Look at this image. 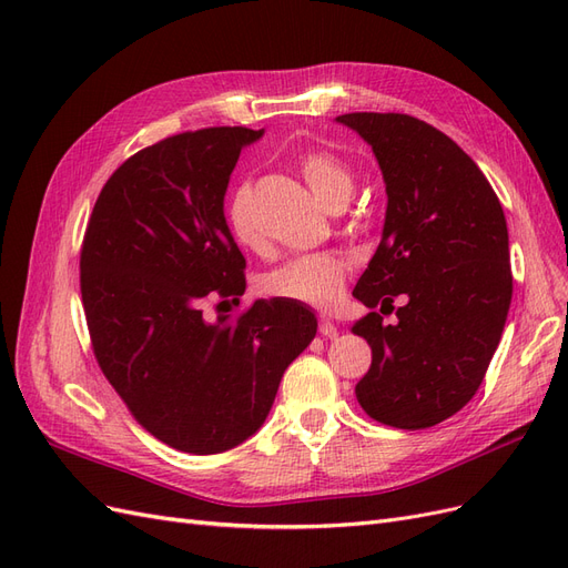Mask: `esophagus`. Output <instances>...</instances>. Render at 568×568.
<instances>
[{"mask_svg":"<svg viewBox=\"0 0 568 568\" xmlns=\"http://www.w3.org/2000/svg\"><path fill=\"white\" fill-rule=\"evenodd\" d=\"M320 334L326 336V338H334L338 334V326L334 324L332 317H326V315L320 317Z\"/></svg>","mask_w":568,"mask_h":568,"instance_id":"esophagus-1","label":"esophagus"}]
</instances>
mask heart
I'll return each instance as SVG.
<instances>
[{"mask_svg":"<svg viewBox=\"0 0 568 568\" xmlns=\"http://www.w3.org/2000/svg\"><path fill=\"white\" fill-rule=\"evenodd\" d=\"M298 170L311 186V192L326 209H332L334 203H346L353 194V175L351 170L343 165L332 153L311 149L303 151L298 159ZM248 199H251V186L248 182H242L227 203V225L232 236L239 244L255 246L257 236L251 225L248 215ZM348 272V257L334 253V251H322V253H307L298 255L294 261L284 263L282 267L267 272L261 288L263 294L274 298H288L307 305H326L332 303L338 291L343 288Z\"/></svg>","mask_w":568,"mask_h":568,"instance_id":"obj_1","label":"heart"}]
</instances>
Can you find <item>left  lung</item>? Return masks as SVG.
<instances>
[{
  "label": "left lung",
  "instance_id": "obj_1",
  "mask_svg": "<svg viewBox=\"0 0 568 568\" xmlns=\"http://www.w3.org/2000/svg\"><path fill=\"white\" fill-rule=\"evenodd\" d=\"M338 123L372 146L386 182V222L353 296L367 313L353 334L372 348L355 395L395 428L436 426L484 382L511 303L500 199L448 134L405 113H346Z\"/></svg>",
  "mask_w": 568,
  "mask_h": 568
}]
</instances>
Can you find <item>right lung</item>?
<instances>
[{"label":"right lung","instance_id":"obj_1","mask_svg":"<svg viewBox=\"0 0 568 568\" xmlns=\"http://www.w3.org/2000/svg\"><path fill=\"white\" fill-rule=\"evenodd\" d=\"M261 134L205 128L136 151L101 189L82 239L97 363L132 417L182 453H225L253 436L317 332L311 307L288 298L203 317L209 298L246 291L222 201L239 153Z\"/></svg>","mask_w":568,"mask_h":568}]
</instances>
